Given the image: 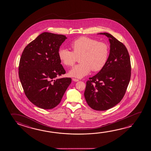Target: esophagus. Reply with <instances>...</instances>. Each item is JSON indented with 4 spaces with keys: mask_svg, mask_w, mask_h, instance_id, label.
Here are the masks:
<instances>
[{
    "mask_svg": "<svg viewBox=\"0 0 151 151\" xmlns=\"http://www.w3.org/2000/svg\"><path fill=\"white\" fill-rule=\"evenodd\" d=\"M73 81H74L75 82H78V81H79V79H77V78H73Z\"/></svg>",
    "mask_w": 151,
    "mask_h": 151,
    "instance_id": "esophagus-1",
    "label": "esophagus"
}]
</instances>
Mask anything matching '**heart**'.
<instances>
[{
  "label": "heart",
  "mask_w": 151,
  "mask_h": 151,
  "mask_svg": "<svg viewBox=\"0 0 151 151\" xmlns=\"http://www.w3.org/2000/svg\"><path fill=\"white\" fill-rule=\"evenodd\" d=\"M70 45L72 51L60 48L58 52L60 60L67 67L73 66L79 57L81 63L69 71L70 76L82 78L88 74L91 70L93 72L101 70L106 64L109 49L105 42L81 37L73 41Z\"/></svg>",
  "instance_id": "1"
}]
</instances>
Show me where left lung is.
<instances>
[{"label":"left lung","mask_w":151,"mask_h":151,"mask_svg":"<svg viewBox=\"0 0 151 151\" xmlns=\"http://www.w3.org/2000/svg\"><path fill=\"white\" fill-rule=\"evenodd\" d=\"M99 34L109 38L110 52L103 68L87 81L84 96L91 109L106 111L119 103L125 94L131 79V60L122 42L109 33Z\"/></svg>","instance_id":"1"}]
</instances>
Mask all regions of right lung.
Returning <instances> with one entry per match:
<instances>
[{
    "instance_id": "obj_1",
    "label": "right lung",
    "mask_w": 151,
    "mask_h": 151,
    "mask_svg": "<svg viewBox=\"0 0 151 151\" xmlns=\"http://www.w3.org/2000/svg\"><path fill=\"white\" fill-rule=\"evenodd\" d=\"M65 35L44 32L26 46L20 57L18 74L28 99L36 106H57L72 82L70 78L56 79L66 72L58 57Z\"/></svg>"
}]
</instances>
